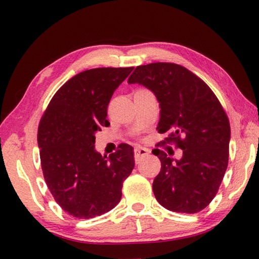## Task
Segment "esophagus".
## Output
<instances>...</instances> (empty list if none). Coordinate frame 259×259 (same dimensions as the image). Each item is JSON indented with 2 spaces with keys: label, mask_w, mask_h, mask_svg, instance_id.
I'll return each mask as SVG.
<instances>
[{
  "label": "esophagus",
  "mask_w": 259,
  "mask_h": 259,
  "mask_svg": "<svg viewBox=\"0 0 259 259\" xmlns=\"http://www.w3.org/2000/svg\"><path fill=\"white\" fill-rule=\"evenodd\" d=\"M134 152H135V160H136V162H137V161H139L141 158L146 157L150 151H149V149H147V148H144V147H137V148H135Z\"/></svg>",
  "instance_id": "obj_1"
}]
</instances>
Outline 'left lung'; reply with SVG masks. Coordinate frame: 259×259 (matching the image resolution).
<instances>
[{
  "label": "left lung",
  "instance_id": "1",
  "mask_svg": "<svg viewBox=\"0 0 259 259\" xmlns=\"http://www.w3.org/2000/svg\"><path fill=\"white\" fill-rule=\"evenodd\" d=\"M128 83L155 93L160 107L157 130L169 133L162 142L183 150L180 160L152 150L161 161L152 184L156 199L176 212L202 210L216 196L228 166L230 124L222 103L199 76L176 63L139 65Z\"/></svg>",
  "mask_w": 259,
  "mask_h": 259
}]
</instances>
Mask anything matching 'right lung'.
Returning a JSON list of instances; mask_svg holds the SVG:
<instances>
[{
  "label": "right lung",
  "instance_id": "add662e5",
  "mask_svg": "<svg viewBox=\"0 0 259 259\" xmlns=\"http://www.w3.org/2000/svg\"><path fill=\"white\" fill-rule=\"evenodd\" d=\"M130 68H97L74 75L56 92L38 123L43 177L65 212L89 219L111 210L135 167L134 148L109 157L95 150L96 133L108 126L107 110Z\"/></svg>",
  "mask_w": 259,
  "mask_h": 259
}]
</instances>
